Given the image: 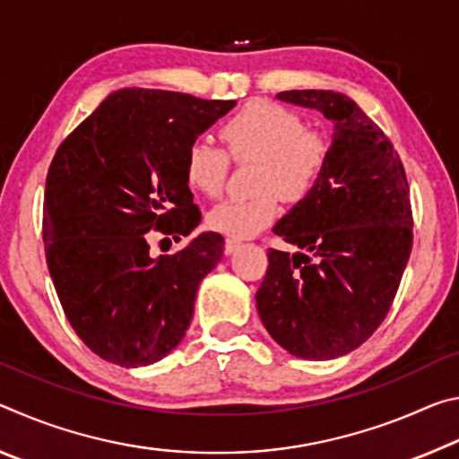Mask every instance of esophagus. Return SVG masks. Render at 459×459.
<instances>
[{"label": "esophagus", "mask_w": 459, "mask_h": 459, "mask_svg": "<svg viewBox=\"0 0 459 459\" xmlns=\"http://www.w3.org/2000/svg\"><path fill=\"white\" fill-rule=\"evenodd\" d=\"M238 240L237 238H227V240H224V253H227V255H230V253H235L237 251V248H238Z\"/></svg>", "instance_id": "obj_1"}]
</instances>
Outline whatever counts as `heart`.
Instances as JSON below:
<instances>
[{"mask_svg": "<svg viewBox=\"0 0 459 459\" xmlns=\"http://www.w3.org/2000/svg\"><path fill=\"white\" fill-rule=\"evenodd\" d=\"M224 145L194 142L186 150L184 176L194 192L214 198L224 190L235 164H251V198H230L208 212V227L227 237L248 238L275 221L279 200L304 202L322 180L332 142L325 131L307 127L304 117L273 100L255 99L237 108L219 127Z\"/></svg>", "mask_w": 459, "mask_h": 459, "instance_id": "heart-1", "label": "heart"}]
</instances>
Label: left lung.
<instances>
[{
    "label": "left lung",
    "mask_w": 459,
    "mask_h": 459,
    "mask_svg": "<svg viewBox=\"0 0 459 459\" xmlns=\"http://www.w3.org/2000/svg\"><path fill=\"white\" fill-rule=\"evenodd\" d=\"M277 99L333 121L330 161L304 202L273 229L298 253L267 251L257 309L279 346L306 360L348 354L388 314L413 247L409 184L397 150L342 92Z\"/></svg>",
    "instance_id": "obj_1"
}]
</instances>
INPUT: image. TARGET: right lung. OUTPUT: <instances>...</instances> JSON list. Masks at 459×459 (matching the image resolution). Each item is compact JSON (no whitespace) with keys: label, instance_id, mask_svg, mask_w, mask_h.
I'll list each match as a JSON object with an SVG mask.
<instances>
[{"label":"right lung","instance_id":"add662e5","mask_svg":"<svg viewBox=\"0 0 459 459\" xmlns=\"http://www.w3.org/2000/svg\"><path fill=\"white\" fill-rule=\"evenodd\" d=\"M235 103L121 89L54 153L44 190L46 263L66 320L103 360L126 368L158 362L188 330L198 285L222 259L224 238L202 232L160 257L147 240L150 230L180 240L200 222L186 150Z\"/></svg>","mask_w":459,"mask_h":459}]
</instances>
